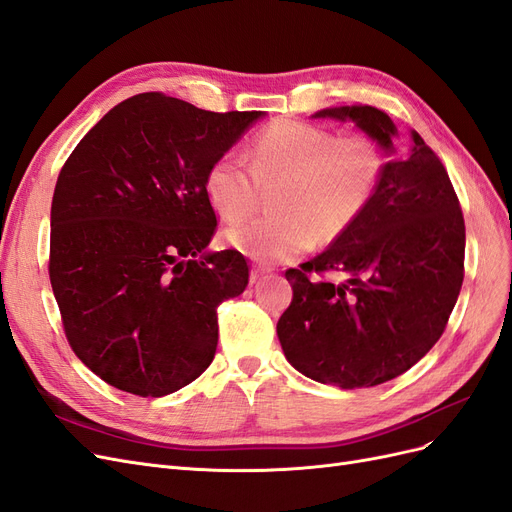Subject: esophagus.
<instances>
[{
  "label": "esophagus",
  "instance_id": "esophagus-1",
  "mask_svg": "<svg viewBox=\"0 0 512 512\" xmlns=\"http://www.w3.org/2000/svg\"><path fill=\"white\" fill-rule=\"evenodd\" d=\"M269 273V269H265V267H252V273H250V282L252 284H256L262 275H267Z\"/></svg>",
  "mask_w": 512,
  "mask_h": 512
}]
</instances>
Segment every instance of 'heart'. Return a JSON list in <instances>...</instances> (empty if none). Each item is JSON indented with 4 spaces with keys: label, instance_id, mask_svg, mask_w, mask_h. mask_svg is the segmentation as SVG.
Instances as JSON below:
<instances>
[{
    "label": "heart",
    "instance_id": "1",
    "mask_svg": "<svg viewBox=\"0 0 512 512\" xmlns=\"http://www.w3.org/2000/svg\"><path fill=\"white\" fill-rule=\"evenodd\" d=\"M384 158L365 134L333 136L299 119H277L250 147V166L226 151L207 168L209 203L230 224L226 239L258 262H280L348 230L371 203ZM275 187L274 191L272 188ZM262 189L275 214L247 225Z\"/></svg>",
    "mask_w": 512,
    "mask_h": 512
}]
</instances>
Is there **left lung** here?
Instances as JSON below:
<instances>
[{"label": "left lung", "instance_id": "8db88e82", "mask_svg": "<svg viewBox=\"0 0 512 512\" xmlns=\"http://www.w3.org/2000/svg\"><path fill=\"white\" fill-rule=\"evenodd\" d=\"M352 119L391 153L374 198L327 250L288 269L292 303L277 320L288 363L339 389L393 380L438 342L463 284L466 224L444 164L418 132L393 145L397 128L374 106L324 108ZM342 272L345 282L324 281Z\"/></svg>", "mask_w": 512, "mask_h": 512}]
</instances>
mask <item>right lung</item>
<instances>
[{
	"mask_svg": "<svg viewBox=\"0 0 512 512\" xmlns=\"http://www.w3.org/2000/svg\"><path fill=\"white\" fill-rule=\"evenodd\" d=\"M260 117L149 91L113 106L61 168L51 286L74 354L115 389L164 397L211 365L218 305L250 267L205 250L218 226L205 175Z\"/></svg>",
	"mask_w": 512,
	"mask_h": 512,
	"instance_id": "obj_1",
	"label": "right lung"
}]
</instances>
